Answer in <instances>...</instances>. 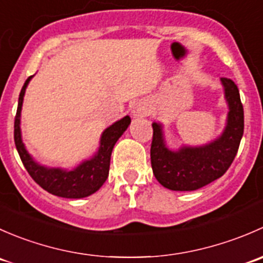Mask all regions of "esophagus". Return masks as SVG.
<instances>
[{"label":"esophagus","mask_w":263,"mask_h":263,"mask_svg":"<svg viewBox=\"0 0 263 263\" xmlns=\"http://www.w3.org/2000/svg\"><path fill=\"white\" fill-rule=\"evenodd\" d=\"M135 117H146L148 115V108L144 103H139V104L135 105L134 110H132Z\"/></svg>","instance_id":"34e87169"}]
</instances>
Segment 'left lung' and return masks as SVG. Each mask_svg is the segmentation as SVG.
Returning <instances> with one entry per match:
<instances>
[{"instance_id": "obj_1", "label": "left lung", "mask_w": 263, "mask_h": 263, "mask_svg": "<svg viewBox=\"0 0 263 263\" xmlns=\"http://www.w3.org/2000/svg\"><path fill=\"white\" fill-rule=\"evenodd\" d=\"M229 104L228 124L211 144L201 147L166 148L161 126L153 123L151 168L158 182L172 191H195L220 178L229 169L239 148L245 131V112L235 82L221 78Z\"/></svg>"}]
</instances>
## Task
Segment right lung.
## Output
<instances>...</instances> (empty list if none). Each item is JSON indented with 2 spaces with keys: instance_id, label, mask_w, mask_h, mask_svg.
<instances>
[{
  "instance_id": "obj_1",
  "label": "right lung",
  "mask_w": 263,
  "mask_h": 263,
  "mask_svg": "<svg viewBox=\"0 0 263 263\" xmlns=\"http://www.w3.org/2000/svg\"><path fill=\"white\" fill-rule=\"evenodd\" d=\"M30 79L31 76L26 79L25 84L21 87L14 123L15 145H16L17 153L20 155L24 166L30 174L31 178L43 190L52 193V195L65 198H82L92 195L102 187L103 183L107 181L108 174H109L112 150L115 147L117 140L122 136V134L128 127L131 118L126 116L124 118L113 123L110 127H108L102 135L99 151L91 159L82 161L80 165L76 166L72 171H65V169L60 168H46L43 165H39L31 159V156L29 155L25 146H24L20 131L21 105H23L25 89Z\"/></svg>"
}]
</instances>
